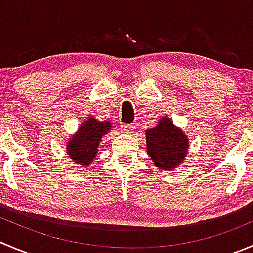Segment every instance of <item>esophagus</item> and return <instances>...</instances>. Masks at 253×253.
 I'll return each instance as SVG.
<instances>
[{
  "instance_id": "34e87169",
  "label": "esophagus",
  "mask_w": 253,
  "mask_h": 253,
  "mask_svg": "<svg viewBox=\"0 0 253 253\" xmlns=\"http://www.w3.org/2000/svg\"><path fill=\"white\" fill-rule=\"evenodd\" d=\"M121 131L124 132V133H128V134H131V133H133V131H134V126L133 125H131V124H127V125H121Z\"/></svg>"
}]
</instances>
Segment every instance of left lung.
I'll use <instances>...</instances> for the list:
<instances>
[{"label":"left lung","mask_w":253,"mask_h":253,"mask_svg":"<svg viewBox=\"0 0 253 253\" xmlns=\"http://www.w3.org/2000/svg\"><path fill=\"white\" fill-rule=\"evenodd\" d=\"M147 153L159 169L170 170L184 159L188 152L186 136L173 122L164 117L154 128L146 132Z\"/></svg>","instance_id":"8db88e82"}]
</instances>
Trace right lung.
Here are the masks:
<instances>
[{"instance_id":"add662e5","label":"right lung","mask_w":253,"mask_h":253,"mask_svg":"<svg viewBox=\"0 0 253 253\" xmlns=\"http://www.w3.org/2000/svg\"><path fill=\"white\" fill-rule=\"evenodd\" d=\"M110 122L89 119L82 124L79 131L68 142V156L78 164L87 166L96 157L101 137L110 129Z\"/></svg>"}]
</instances>
